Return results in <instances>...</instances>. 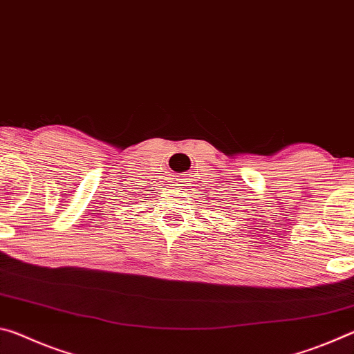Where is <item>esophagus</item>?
<instances>
[{
  "instance_id": "obj_1",
  "label": "esophagus",
  "mask_w": 354,
  "mask_h": 354,
  "mask_svg": "<svg viewBox=\"0 0 354 354\" xmlns=\"http://www.w3.org/2000/svg\"><path fill=\"white\" fill-rule=\"evenodd\" d=\"M183 185H184V184H183Z\"/></svg>"
}]
</instances>
